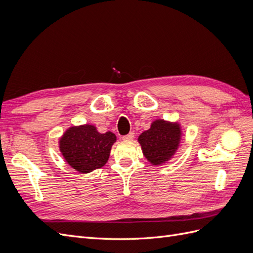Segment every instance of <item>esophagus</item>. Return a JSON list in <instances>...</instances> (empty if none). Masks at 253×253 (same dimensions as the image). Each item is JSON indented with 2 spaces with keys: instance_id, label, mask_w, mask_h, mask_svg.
Returning a JSON list of instances; mask_svg holds the SVG:
<instances>
[{
  "instance_id": "34e87169",
  "label": "esophagus",
  "mask_w": 253,
  "mask_h": 253,
  "mask_svg": "<svg viewBox=\"0 0 253 253\" xmlns=\"http://www.w3.org/2000/svg\"><path fill=\"white\" fill-rule=\"evenodd\" d=\"M134 137H135V134H134L133 132H131L129 134H127V135L122 137V139L126 140V141H132V140L134 139Z\"/></svg>"
}]
</instances>
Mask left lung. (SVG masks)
<instances>
[{
    "instance_id": "8db88e82",
    "label": "left lung",
    "mask_w": 253,
    "mask_h": 253,
    "mask_svg": "<svg viewBox=\"0 0 253 253\" xmlns=\"http://www.w3.org/2000/svg\"><path fill=\"white\" fill-rule=\"evenodd\" d=\"M181 135L178 122L156 119L149 129L139 135L138 142L148 162L153 166H162L173 158L179 147Z\"/></svg>"
}]
</instances>
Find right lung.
<instances>
[{"instance_id":"obj_1","label":"right lung","mask_w":253,"mask_h":253,"mask_svg":"<svg viewBox=\"0 0 253 253\" xmlns=\"http://www.w3.org/2000/svg\"><path fill=\"white\" fill-rule=\"evenodd\" d=\"M112 132L101 134L95 126L68 127L59 140V149L65 162L79 173H89L108 163L112 145L116 142Z\"/></svg>"}]
</instances>
